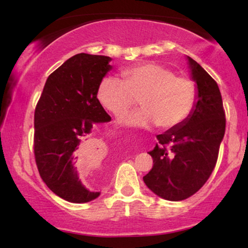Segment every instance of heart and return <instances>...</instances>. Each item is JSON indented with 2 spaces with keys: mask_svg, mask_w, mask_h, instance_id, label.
Returning a JSON list of instances; mask_svg holds the SVG:
<instances>
[{
  "mask_svg": "<svg viewBox=\"0 0 248 248\" xmlns=\"http://www.w3.org/2000/svg\"><path fill=\"white\" fill-rule=\"evenodd\" d=\"M122 77L123 81L104 78L97 97L103 107L116 116L135 106L140 98L142 108L121 117L128 126L158 124L162 130H170L184 123L194 110L198 99L194 81L175 76L168 67L142 63L125 69Z\"/></svg>",
  "mask_w": 248,
  "mask_h": 248,
  "instance_id": "b5f03b06",
  "label": "heart"
}]
</instances>
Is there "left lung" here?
Returning a JSON list of instances; mask_svg holds the SVG:
<instances>
[{"label": "left lung", "mask_w": 248, "mask_h": 248, "mask_svg": "<svg viewBox=\"0 0 248 248\" xmlns=\"http://www.w3.org/2000/svg\"><path fill=\"white\" fill-rule=\"evenodd\" d=\"M187 61L198 90L195 108L184 123L157 135L159 144L149 152L154 167L143 177L155 195L168 201L187 199L205 184L226 130L218 84L198 62L189 56Z\"/></svg>", "instance_id": "left-lung-1"}]
</instances>
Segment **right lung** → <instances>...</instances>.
I'll use <instances>...</instances> for the list:
<instances>
[{
	"label": "right lung",
	"mask_w": 248,
	"mask_h": 248,
	"mask_svg": "<svg viewBox=\"0 0 248 248\" xmlns=\"http://www.w3.org/2000/svg\"><path fill=\"white\" fill-rule=\"evenodd\" d=\"M109 56L80 53L47 78L35 109L33 152L37 168L50 191L65 201L86 203L100 192L81 183L78 165L97 155V124L111 118L97 98L111 70Z\"/></svg>",
	"instance_id": "obj_1"
}]
</instances>
